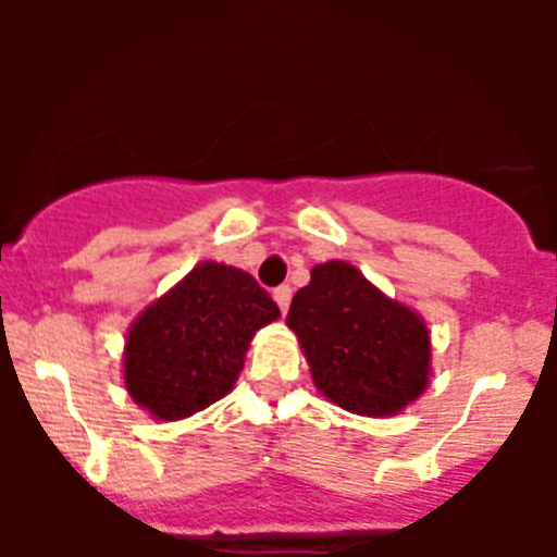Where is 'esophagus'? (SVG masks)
Returning a JSON list of instances; mask_svg holds the SVG:
<instances>
[{
    "label": "esophagus",
    "instance_id": "esophagus-1",
    "mask_svg": "<svg viewBox=\"0 0 557 557\" xmlns=\"http://www.w3.org/2000/svg\"><path fill=\"white\" fill-rule=\"evenodd\" d=\"M289 298H293V289H289V287H275L273 289V301L278 304V309H282L284 314H287V309H289Z\"/></svg>",
    "mask_w": 557,
    "mask_h": 557
}]
</instances>
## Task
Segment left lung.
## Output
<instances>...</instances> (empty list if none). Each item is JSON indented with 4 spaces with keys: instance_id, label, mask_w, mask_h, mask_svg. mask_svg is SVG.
Instances as JSON below:
<instances>
[{
    "instance_id": "1",
    "label": "left lung",
    "mask_w": 557,
    "mask_h": 557,
    "mask_svg": "<svg viewBox=\"0 0 557 557\" xmlns=\"http://www.w3.org/2000/svg\"><path fill=\"white\" fill-rule=\"evenodd\" d=\"M287 326L314 387L354 416L393 418L430 387V326L416 309L368 282L357 264H314L309 284L289 304Z\"/></svg>"
}]
</instances>
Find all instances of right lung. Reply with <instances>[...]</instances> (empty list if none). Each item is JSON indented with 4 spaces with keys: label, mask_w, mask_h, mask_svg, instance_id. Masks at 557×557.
Returning a JSON list of instances; mask_svg holds the SVG:
<instances>
[{
    "label": "right lung",
    "mask_w": 557,
    "mask_h": 557,
    "mask_svg": "<svg viewBox=\"0 0 557 557\" xmlns=\"http://www.w3.org/2000/svg\"><path fill=\"white\" fill-rule=\"evenodd\" d=\"M282 312L234 264L200 262L127 326L122 379L152 421H184L234 391L250 339Z\"/></svg>",
    "instance_id": "add662e5"
}]
</instances>
